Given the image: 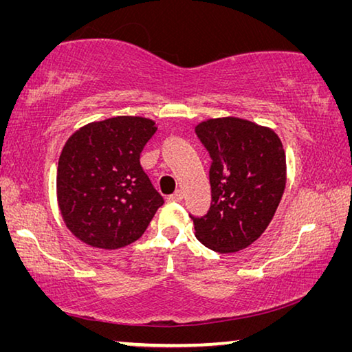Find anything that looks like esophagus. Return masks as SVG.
Listing matches in <instances>:
<instances>
[{"label": "esophagus", "mask_w": 352, "mask_h": 352, "mask_svg": "<svg viewBox=\"0 0 352 352\" xmlns=\"http://www.w3.org/2000/svg\"><path fill=\"white\" fill-rule=\"evenodd\" d=\"M183 197H184L183 190H182V189H178V190H175L174 194L169 195L168 200H169V201H182V200H183Z\"/></svg>", "instance_id": "obj_1"}]
</instances>
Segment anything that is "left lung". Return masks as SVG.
Listing matches in <instances>:
<instances>
[{
    "instance_id": "left-lung-1",
    "label": "left lung",
    "mask_w": 352,
    "mask_h": 352,
    "mask_svg": "<svg viewBox=\"0 0 352 352\" xmlns=\"http://www.w3.org/2000/svg\"><path fill=\"white\" fill-rule=\"evenodd\" d=\"M195 133L212 158L211 208L192 217L195 237L212 252L236 253L264 233L281 201L283 142L273 129L234 116L201 121Z\"/></svg>"
}]
</instances>
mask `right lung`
Masks as SVG:
<instances>
[{"label":"right lung","instance_id":"add662e5","mask_svg":"<svg viewBox=\"0 0 352 352\" xmlns=\"http://www.w3.org/2000/svg\"><path fill=\"white\" fill-rule=\"evenodd\" d=\"M153 119L115 116L69 136L57 166V204L67 228L87 245L118 250L138 241L163 197L140 164L157 132Z\"/></svg>","mask_w":352,"mask_h":352}]
</instances>
